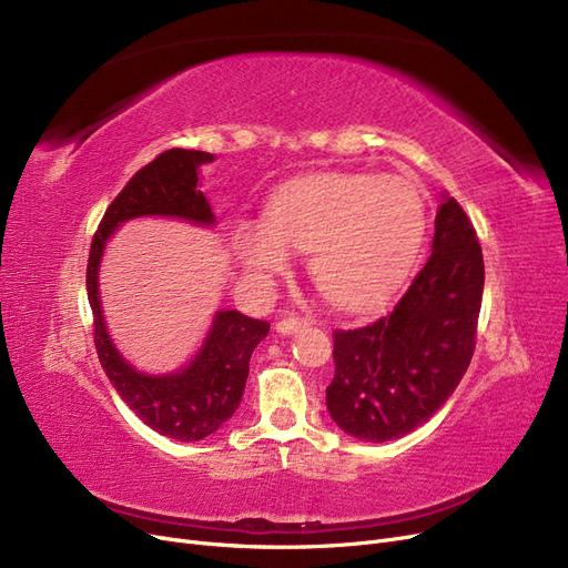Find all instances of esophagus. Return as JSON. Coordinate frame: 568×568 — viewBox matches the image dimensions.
<instances>
[{"mask_svg": "<svg viewBox=\"0 0 568 568\" xmlns=\"http://www.w3.org/2000/svg\"><path fill=\"white\" fill-rule=\"evenodd\" d=\"M306 325H308L306 317L290 315V317H281V320H278V323H276V332H281V334H292V332H297V329H302V327H306Z\"/></svg>", "mask_w": 568, "mask_h": 568, "instance_id": "esophagus-1", "label": "esophagus"}]
</instances>
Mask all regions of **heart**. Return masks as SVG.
Segmentation results:
<instances>
[{
  "label": "heart",
  "mask_w": 568,
  "mask_h": 568,
  "mask_svg": "<svg viewBox=\"0 0 568 568\" xmlns=\"http://www.w3.org/2000/svg\"><path fill=\"white\" fill-rule=\"evenodd\" d=\"M427 227L425 196L406 176L315 174L283 187L268 227L239 234V257L255 281L287 266V248L308 253V276L332 304L368 308L394 292Z\"/></svg>",
  "instance_id": "1"
}]
</instances>
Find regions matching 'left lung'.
Instances as JSON below:
<instances>
[{
	"label": "left lung",
	"mask_w": 568,
	"mask_h": 568,
	"mask_svg": "<svg viewBox=\"0 0 568 568\" xmlns=\"http://www.w3.org/2000/svg\"><path fill=\"white\" fill-rule=\"evenodd\" d=\"M434 227L432 255L394 308L364 327L334 329L327 408L355 438L383 443L425 425L471 364L483 251L453 196L440 204Z\"/></svg>",
	"instance_id": "1"
}]
</instances>
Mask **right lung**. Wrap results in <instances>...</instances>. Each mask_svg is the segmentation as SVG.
<instances>
[{"label": "right lung", "instance_id": "right-lung-1", "mask_svg": "<svg viewBox=\"0 0 568 568\" xmlns=\"http://www.w3.org/2000/svg\"><path fill=\"white\" fill-rule=\"evenodd\" d=\"M211 153L171 148L141 166L106 209L97 227L88 257V300L92 308L94 348L118 394L141 420L162 436L200 440L225 425L241 404L248 362L255 345L268 334L266 320L239 311H220L204 348L190 366L174 376H145L118 355L106 334L97 268L113 230L139 215H171L211 225L206 196L196 190V166L211 162Z\"/></svg>", "mask_w": 568, "mask_h": 568}]
</instances>
